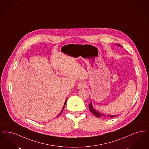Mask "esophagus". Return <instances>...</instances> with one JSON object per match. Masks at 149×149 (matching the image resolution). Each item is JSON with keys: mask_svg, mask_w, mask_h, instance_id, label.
<instances>
[{"mask_svg": "<svg viewBox=\"0 0 149 149\" xmlns=\"http://www.w3.org/2000/svg\"><path fill=\"white\" fill-rule=\"evenodd\" d=\"M85 87V84L83 82L80 83L77 85V88L79 90L83 89Z\"/></svg>", "mask_w": 149, "mask_h": 149, "instance_id": "obj_1", "label": "esophagus"}]
</instances>
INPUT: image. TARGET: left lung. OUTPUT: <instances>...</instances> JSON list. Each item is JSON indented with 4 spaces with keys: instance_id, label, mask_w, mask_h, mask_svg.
<instances>
[{
    "instance_id": "obj_1",
    "label": "left lung",
    "mask_w": 149,
    "mask_h": 149,
    "mask_svg": "<svg viewBox=\"0 0 149 149\" xmlns=\"http://www.w3.org/2000/svg\"><path fill=\"white\" fill-rule=\"evenodd\" d=\"M116 45L119 46L120 47H122L121 45H120V44H116ZM89 109L90 111L93 113L95 116L97 117V118H100V117H102V116H105V115H104L102 113H100L99 112H98L97 111H96L95 109L93 107V104H92V101H91L90 104L89 106ZM109 117H110V118H113L115 116H116V115H107Z\"/></svg>"
}]
</instances>
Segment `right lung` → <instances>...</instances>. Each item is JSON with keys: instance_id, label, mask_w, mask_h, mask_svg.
<instances>
[{"instance_id": "add662e5", "label": "right lung", "mask_w": 149, "mask_h": 149, "mask_svg": "<svg viewBox=\"0 0 149 149\" xmlns=\"http://www.w3.org/2000/svg\"><path fill=\"white\" fill-rule=\"evenodd\" d=\"M67 99H67V98H66V99L65 101V102H64V106H63V109H62V110H61V112H60V113H59V115H58V116H56V117H58V116H59L60 115V114H61V113H62V111H63V110H64V107H65V106L66 102V101H67Z\"/></svg>"}]
</instances>
